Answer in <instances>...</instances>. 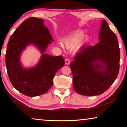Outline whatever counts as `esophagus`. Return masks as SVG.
<instances>
[{
    "label": "esophagus",
    "instance_id": "esophagus-1",
    "mask_svg": "<svg viewBox=\"0 0 127 127\" xmlns=\"http://www.w3.org/2000/svg\"><path fill=\"white\" fill-rule=\"evenodd\" d=\"M65 65H69L70 63V60H69V59H66L65 60Z\"/></svg>",
    "mask_w": 127,
    "mask_h": 127
}]
</instances>
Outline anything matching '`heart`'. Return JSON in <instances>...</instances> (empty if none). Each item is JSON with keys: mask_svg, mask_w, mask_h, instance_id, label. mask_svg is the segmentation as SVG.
Masks as SVG:
<instances>
[{"mask_svg": "<svg viewBox=\"0 0 127 127\" xmlns=\"http://www.w3.org/2000/svg\"><path fill=\"white\" fill-rule=\"evenodd\" d=\"M84 34L85 33L84 31H80L65 39L64 41V44L66 47L67 48H72L74 47L77 44H79V47L83 46L89 40L88 36H86L83 38Z\"/></svg>", "mask_w": 127, "mask_h": 127, "instance_id": "heart-1", "label": "heart"}]
</instances>
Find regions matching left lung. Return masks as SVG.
Here are the masks:
<instances>
[{"label": "left lung", "mask_w": 127, "mask_h": 127, "mask_svg": "<svg viewBox=\"0 0 127 127\" xmlns=\"http://www.w3.org/2000/svg\"><path fill=\"white\" fill-rule=\"evenodd\" d=\"M94 46L83 47L70 64L73 89L87 96L100 95L116 80L119 72L120 53L116 34L102 20Z\"/></svg>", "instance_id": "obj_1"}]
</instances>
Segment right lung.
Returning a JSON list of instances; mask_svg holds the SVG:
<instances>
[{
	"instance_id": "1",
	"label": "right lung",
	"mask_w": 127,
	"mask_h": 127,
	"mask_svg": "<svg viewBox=\"0 0 127 127\" xmlns=\"http://www.w3.org/2000/svg\"><path fill=\"white\" fill-rule=\"evenodd\" d=\"M54 41L44 21L30 17L24 21L10 37L7 46L6 66L8 77L17 90L28 96L47 93L53 84L55 74L65 64L62 55L53 57L44 53ZM29 45H33L42 54L37 65L25 68L20 55Z\"/></svg>"
}]
</instances>
